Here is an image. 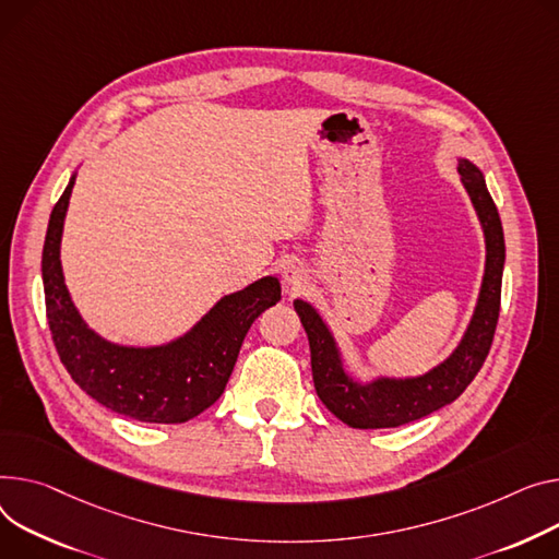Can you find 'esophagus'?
<instances>
[{
  "label": "esophagus",
  "mask_w": 559,
  "mask_h": 559,
  "mask_svg": "<svg viewBox=\"0 0 559 559\" xmlns=\"http://www.w3.org/2000/svg\"><path fill=\"white\" fill-rule=\"evenodd\" d=\"M283 278L289 287H299L308 281V270L304 263H299V260H292V263L283 267Z\"/></svg>",
  "instance_id": "34e87169"
}]
</instances>
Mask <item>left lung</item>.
I'll list each match as a JSON object with an SVG mask.
<instances>
[{"label":"left lung","mask_w":559,"mask_h":559,"mask_svg":"<svg viewBox=\"0 0 559 559\" xmlns=\"http://www.w3.org/2000/svg\"><path fill=\"white\" fill-rule=\"evenodd\" d=\"M459 173L480 219L483 236H486V272H483L476 308L463 340L442 364L418 378H378L373 382H357L348 376L340 346L321 314L308 301H294V310L308 332L317 395L328 406V412L348 427H400L438 412L467 389L490 353L501 306L506 263L503 227L483 173L467 159H459Z\"/></svg>","instance_id":"1"}]
</instances>
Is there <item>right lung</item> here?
Listing matches in <instances>:
<instances>
[{
	"label": "right lung",
	"mask_w": 559,
	"mask_h": 559,
	"mask_svg": "<svg viewBox=\"0 0 559 559\" xmlns=\"http://www.w3.org/2000/svg\"><path fill=\"white\" fill-rule=\"evenodd\" d=\"M76 173L56 202L43 249V283L51 337L67 373L109 412L141 423L177 425L200 416L225 391L251 323L281 301L265 276L222 299L181 337L162 346L103 340L73 306L62 276L60 240Z\"/></svg>",
	"instance_id": "obj_1"
}]
</instances>
